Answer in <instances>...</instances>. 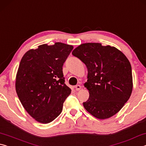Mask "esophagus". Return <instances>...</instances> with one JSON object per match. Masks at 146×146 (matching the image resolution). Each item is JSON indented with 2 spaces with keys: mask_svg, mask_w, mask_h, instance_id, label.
<instances>
[{
  "mask_svg": "<svg viewBox=\"0 0 146 146\" xmlns=\"http://www.w3.org/2000/svg\"><path fill=\"white\" fill-rule=\"evenodd\" d=\"M75 88L76 89V91H79V90H80L81 86H80V85H76V86H75Z\"/></svg>",
  "mask_w": 146,
  "mask_h": 146,
  "instance_id": "obj_1",
  "label": "esophagus"
}]
</instances>
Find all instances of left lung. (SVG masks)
Wrapping results in <instances>:
<instances>
[{"instance_id":"1","label":"left lung","mask_w":146,"mask_h":146,"mask_svg":"<svg viewBox=\"0 0 146 146\" xmlns=\"http://www.w3.org/2000/svg\"><path fill=\"white\" fill-rule=\"evenodd\" d=\"M72 55L86 64L88 81L84 86L90 97L84 107L94 117H112L129 100L133 90L132 70L124 54L115 47L100 43H85Z\"/></svg>"}]
</instances>
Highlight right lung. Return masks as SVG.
Listing matches in <instances>:
<instances>
[{
    "mask_svg": "<svg viewBox=\"0 0 146 146\" xmlns=\"http://www.w3.org/2000/svg\"><path fill=\"white\" fill-rule=\"evenodd\" d=\"M73 47L61 42L42 44L22 58L15 88L20 101L37 122L48 123L60 114L71 93L65 84L62 66Z\"/></svg>",
    "mask_w": 146,
    "mask_h": 146,
    "instance_id": "1",
    "label": "right lung"
}]
</instances>
